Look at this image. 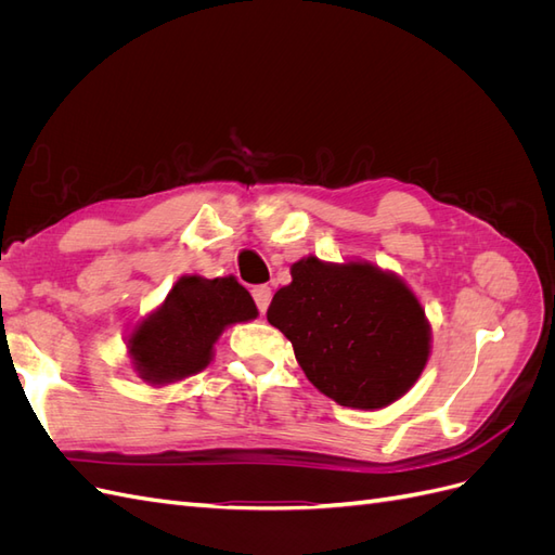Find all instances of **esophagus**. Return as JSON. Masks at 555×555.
<instances>
[{
  "label": "esophagus",
  "instance_id": "obj_1",
  "mask_svg": "<svg viewBox=\"0 0 555 555\" xmlns=\"http://www.w3.org/2000/svg\"><path fill=\"white\" fill-rule=\"evenodd\" d=\"M251 296H255V304L259 308V312L263 314L268 310V306H271V298H273V292L268 284H259V287L251 289Z\"/></svg>",
  "mask_w": 555,
  "mask_h": 555
}]
</instances>
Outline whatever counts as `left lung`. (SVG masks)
I'll return each mask as SVG.
<instances>
[{
  "instance_id": "obj_1",
  "label": "left lung",
  "mask_w": 555,
  "mask_h": 555,
  "mask_svg": "<svg viewBox=\"0 0 555 555\" xmlns=\"http://www.w3.org/2000/svg\"><path fill=\"white\" fill-rule=\"evenodd\" d=\"M296 361L343 408L382 410L405 396L430 357V322L396 273L314 255L292 263V282L266 312Z\"/></svg>"
}]
</instances>
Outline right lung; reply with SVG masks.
I'll list each match as a JSON object with an SVG mask.
<instances>
[{
  "label": "right lung",
  "mask_w": 555,
  "mask_h": 555,
  "mask_svg": "<svg viewBox=\"0 0 555 555\" xmlns=\"http://www.w3.org/2000/svg\"><path fill=\"white\" fill-rule=\"evenodd\" d=\"M257 314L255 300L233 275H182L164 304L131 328L129 363L150 386L188 379L210 365L215 343L229 326Z\"/></svg>",
  "instance_id": "right-lung-1"
}]
</instances>
